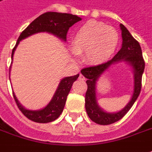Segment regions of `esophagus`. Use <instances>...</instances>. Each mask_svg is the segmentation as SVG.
<instances>
[{
    "label": "esophagus",
    "instance_id": "1",
    "mask_svg": "<svg viewBox=\"0 0 152 152\" xmlns=\"http://www.w3.org/2000/svg\"><path fill=\"white\" fill-rule=\"evenodd\" d=\"M79 80H86L85 76H83L82 74H80V76H79Z\"/></svg>",
    "mask_w": 152,
    "mask_h": 152
}]
</instances>
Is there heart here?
<instances>
[{
    "mask_svg": "<svg viewBox=\"0 0 152 152\" xmlns=\"http://www.w3.org/2000/svg\"><path fill=\"white\" fill-rule=\"evenodd\" d=\"M119 43L115 29L96 20H89L76 31L72 50L75 55L84 53L85 62L99 65L111 58Z\"/></svg>",
    "mask_w": 152,
    "mask_h": 152,
    "instance_id": "1",
    "label": "heart"
}]
</instances>
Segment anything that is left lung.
Here are the masks:
<instances>
[{"label": "left lung", "instance_id": "1", "mask_svg": "<svg viewBox=\"0 0 152 152\" xmlns=\"http://www.w3.org/2000/svg\"><path fill=\"white\" fill-rule=\"evenodd\" d=\"M120 27L121 30L122 46L115 56L107 62L84 68L80 71L81 74L87 79V91L85 98L86 110L90 119L99 125H110L121 119L132 108L141 92V78L145 69V61L142 56L141 46L124 25L121 24ZM119 61H125L133 67L134 72V91L131 101L122 110L115 113H109L103 111L98 106L95 91L96 81L102 73L111 64Z\"/></svg>", "mask_w": 152, "mask_h": 152}]
</instances>
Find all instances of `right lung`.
<instances>
[{
	"label": "right lung",
	"instance_id": "add662e5",
	"mask_svg": "<svg viewBox=\"0 0 152 152\" xmlns=\"http://www.w3.org/2000/svg\"><path fill=\"white\" fill-rule=\"evenodd\" d=\"M81 18L76 15L68 13H60V12H46L37 19L33 20L22 32L20 33L15 47L12 50L11 59L15 53V48L18 46L19 42L26 37L33 34L39 32H48L59 37L62 41H66V34L69 28L73 25L80 21ZM11 70V69H10ZM79 74L73 76H67L61 80L57 89L55 92L53 97L48 105L41 110L31 111L24 108L18 102L15 95L13 93L15 103L23 113V115L29 120L38 122V123H48L57 119L62 113L64 106L66 102V98L72 84L78 78Z\"/></svg>",
	"mask_w": 152,
	"mask_h": 152
}]
</instances>
